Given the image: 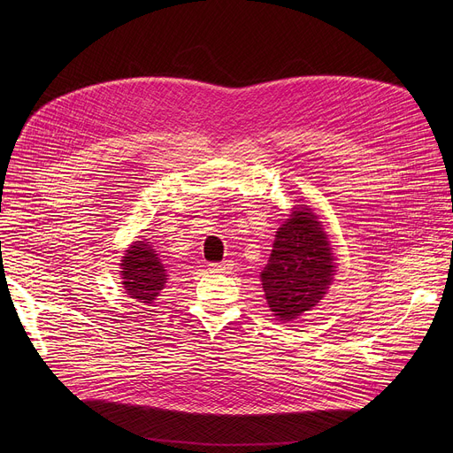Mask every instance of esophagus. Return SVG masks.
<instances>
[{"label": "esophagus", "mask_w": 453, "mask_h": 453, "mask_svg": "<svg viewBox=\"0 0 453 453\" xmlns=\"http://www.w3.org/2000/svg\"><path fill=\"white\" fill-rule=\"evenodd\" d=\"M211 269L213 271H217V273H231L233 271V262H229V260H226V262H222V264H211Z\"/></svg>", "instance_id": "esophagus-1"}]
</instances>
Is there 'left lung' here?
<instances>
[{"label": "left lung", "instance_id": "obj_1", "mask_svg": "<svg viewBox=\"0 0 453 453\" xmlns=\"http://www.w3.org/2000/svg\"><path fill=\"white\" fill-rule=\"evenodd\" d=\"M334 276L335 256L322 222L308 206H294L260 274L271 311L280 320L297 319L325 297Z\"/></svg>", "mask_w": 453, "mask_h": 453}]
</instances>
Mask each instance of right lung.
I'll return each instance as SVG.
<instances>
[{"instance_id": "add662e5", "label": "right lung", "mask_w": 453, "mask_h": 453, "mask_svg": "<svg viewBox=\"0 0 453 453\" xmlns=\"http://www.w3.org/2000/svg\"><path fill=\"white\" fill-rule=\"evenodd\" d=\"M119 267L123 280L121 285L127 296L138 303L152 304L168 280L157 250H154L147 240H138L128 247L121 257Z\"/></svg>"}]
</instances>
